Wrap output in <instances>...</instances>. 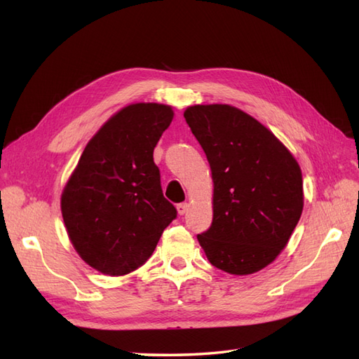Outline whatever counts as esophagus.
<instances>
[{
  "instance_id": "1",
  "label": "esophagus",
  "mask_w": 359,
  "mask_h": 359,
  "mask_svg": "<svg viewBox=\"0 0 359 359\" xmlns=\"http://www.w3.org/2000/svg\"><path fill=\"white\" fill-rule=\"evenodd\" d=\"M177 210H178V214L180 215H184L187 211H189V203L187 202H182V203H178L177 205Z\"/></svg>"
}]
</instances>
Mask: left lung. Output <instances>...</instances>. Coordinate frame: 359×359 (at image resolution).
I'll list each match as a JSON object with an SVG mask.
<instances>
[{
	"mask_svg": "<svg viewBox=\"0 0 359 359\" xmlns=\"http://www.w3.org/2000/svg\"><path fill=\"white\" fill-rule=\"evenodd\" d=\"M184 118L214 182L212 223L198 235L199 244L224 273H257L281 253L299 222V165L265 126L233 106H190Z\"/></svg>",
	"mask_w": 359,
	"mask_h": 359,
	"instance_id": "8db88e82",
	"label": "left lung"
}]
</instances>
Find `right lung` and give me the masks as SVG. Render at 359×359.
I'll list each match as a JSON object with an SVG mask.
<instances>
[{
    "instance_id": "obj_1",
    "label": "right lung",
    "mask_w": 359,
    "mask_h": 359,
    "mask_svg": "<svg viewBox=\"0 0 359 359\" xmlns=\"http://www.w3.org/2000/svg\"><path fill=\"white\" fill-rule=\"evenodd\" d=\"M172 118L166 104L126 106L93 136L64 187L61 212L70 241L106 276L142 266L177 219L153 157Z\"/></svg>"
}]
</instances>
